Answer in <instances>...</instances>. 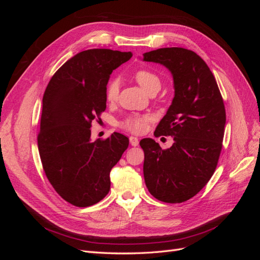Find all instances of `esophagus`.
I'll return each instance as SVG.
<instances>
[{"instance_id":"34e87169","label":"esophagus","mask_w":260,"mask_h":260,"mask_svg":"<svg viewBox=\"0 0 260 260\" xmlns=\"http://www.w3.org/2000/svg\"><path fill=\"white\" fill-rule=\"evenodd\" d=\"M129 141H130V144L132 146H138L139 145V139L136 138V137H130Z\"/></svg>"}]
</instances>
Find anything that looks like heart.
<instances>
[{"mask_svg": "<svg viewBox=\"0 0 260 260\" xmlns=\"http://www.w3.org/2000/svg\"><path fill=\"white\" fill-rule=\"evenodd\" d=\"M136 81L146 93H148L153 89L160 88V79L156 74L148 69H140L135 74ZM119 93V83L117 79L109 80L106 85V100L108 102H115ZM151 120V116L148 115H132L125 118L123 121L120 122V127L129 132L142 133L146 127L147 123Z\"/></svg>", "mask_w": 260, "mask_h": 260, "instance_id": "1", "label": "heart"}]
</instances>
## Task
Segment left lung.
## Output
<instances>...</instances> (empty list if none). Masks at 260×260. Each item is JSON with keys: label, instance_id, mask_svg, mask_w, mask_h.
Listing matches in <instances>:
<instances>
[{"label": "left lung", "instance_id": "1", "mask_svg": "<svg viewBox=\"0 0 260 260\" xmlns=\"http://www.w3.org/2000/svg\"><path fill=\"white\" fill-rule=\"evenodd\" d=\"M174 78L175 98L154 132L171 136L174 144L161 149L153 139H143V174L155 199L182 203L207 184L216 170L225 125L221 93L209 67L198 54L183 48H164L143 54Z\"/></svg>", "mask_w": 260, "mask_h": 260}]
</instances>
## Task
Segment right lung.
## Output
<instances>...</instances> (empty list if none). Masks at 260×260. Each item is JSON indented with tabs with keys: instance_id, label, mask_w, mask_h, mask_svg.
Returning <instances> with one entry per match:
<instances>
[{
	"instance_id": "obj_1",
	"label": "right lung",
	"mask_w": 260,
	"mask_h": 260,
	"mask_svg": "<svg viewBox=\"0 0 260 260\" xmlns=\"http://www.w3.org/2000/svg\"><path fill=\"white\" fill-rule=\"evenodd\" d=\"M131 57V52L108 49L80 52L45 89L39 153L54 190L74 206H92L105 198L111 170L128 148L129 139L118 132L92 142L90 128L106 109L109 76Z\"/></svg>"
}]
</instances>
